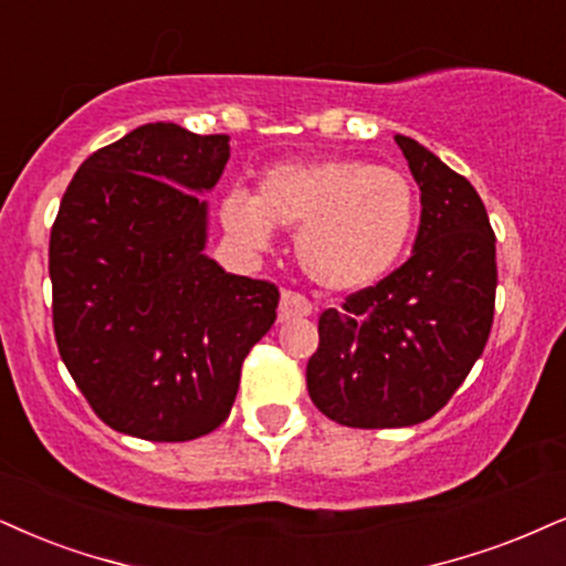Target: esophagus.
Wrapping results in <instances>:
<instances>
[{"label": "esophagus", "instance_id": "34e87169", "mask_svg": "<svg viewBox=\"0 0 566 566\" xmlns=\"http://www.w3.org/2000/svg\"><path fill=\"white\" fill-rule=\"evenodd\" d=\"M312 315V302L296 291H283L281 304H277V319L281 323H291V319L310 317Z\"/></svg>", "mask_w": 566, "mask_h": 566}]
</instances>
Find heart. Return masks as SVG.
Here are the masks:
<instances>
[{
  "instance_id": "obj_1",
  "label": "heart",
  "mask_w": 566,
  "mask_h": 566,
  "mask_svg": "<svg viewBox=\"0 0 566 566\" xmlns=\"http://www.w3.org/2000/svg\"><path fill=\"white\" fill-rule=\"evenodd\" d=\"M220 222L235 243L262 251L275 228L296 230V260L317 285L352 294L399 264L417 222V193L401 170L359 157L277 163L260 191L233 188Z\"/></svg>"
}]
</instances>
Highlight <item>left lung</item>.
Returning a JSON list of instances; mask_svg holds the SVG:
<instances>
[{
	"instance_id": "1",
	"label": "left lung",
	"mask_w": 566,
	"mask_h": 566,
	"mask_svg": "<svg viewBox=\"0 0 566 566\" xmlns=\"http://www.w3.org/2000/svg\"><path fill=\"white\" fill-rule=\"evenodd\" d=\"M420 186L411 256L319 315L306 365L315 407L346 428L430 420L483 354L496 302V235L483 199L430 149L396 136Z\"/></svg>"
}]
</instances>
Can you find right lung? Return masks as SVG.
<instances>
[{
	"instance_id": "add662e5",
	"label": "right lung",
	"mask_w": 566,
	"mask_h": 566,
	"mask_svg": "<svg viewBox=\"0 0 566 566\" xmlns=\"http://www.w3.org/2000/svg\"><path fill=\"white\" fill-rule=\"evenodd\" d=\"M230 136L149 123L94 151L62 197L52 239L54 338L109 428L176 443L226 422L277 289L207 256L209 193Z\"/></svg>"
}]
</instances>
